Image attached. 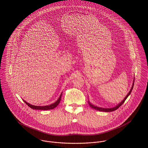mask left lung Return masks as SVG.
<instances>
[{"instance_id": "8db88e82", "label": "left lung", "mask_w": 148, "mask_h": 148, "mask_svg": "<svg viewBox=\"0 0 148 148\" xmlns=\"http://www.w3.org/2000/svg\"><path fill=\"white\" fill-rule=\"evenodd\" d=\"M134 80H133V84H132V88H131L130 91L129 92V93H127V95L126 96V97L124 99V100H123L121 103H120L119 104H117V106H115L114 107H113V108H101V107H99V106H94V105L92 104L89 102V101H88V104H89V105L90 106L91 108H92L93 109H96V110H99V111H101V112H112V111L116 110H117L120 106H122V105L123 104V103L125 102V101L126 100V99L127 98V97L130 95V94L131 93V92H132V89H133V86H134Z\"/></svg>"}]
</instances>
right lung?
<instances>
[{
  "mask_svg": "<svg viewBox=\"0 0 148 148\" xmlns=\"http://www.w3.org/2000/svg\"><path fill=\"white\" fill-rule=\"evenodd\" d=\"M62 93H61L60 97H59V99H58V100L55 102L54 103L52 104H50L49 106H33V105H31L29 103L26 102L25 101H24V102L29 107H30L31 108L33 109H38V110H49V109H54L55 107H56L57 106L59 105V103L60 102V100H61V98H62Z\"/></svg>",
  "mask_w": 148,
  "mask_h": 148,
  "instance_id": "right-lung-1",
  "label": "right lung"
}]
</instances>
